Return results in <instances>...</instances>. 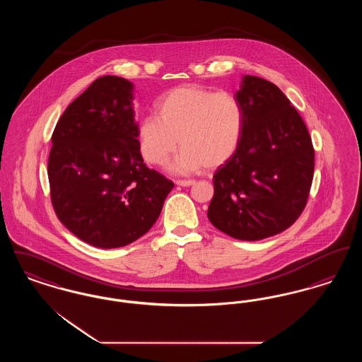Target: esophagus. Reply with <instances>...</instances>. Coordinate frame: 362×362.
Listing matches in <instances>:
<instances>
[{
	"instance_id": "esophagus-1",
	"label": "esophagus",
	"mask_w": 362,
	"mask_h": 362,
	"mask_svg": "<svg viewBox=\"0 0 362 362\" xmlns=\"http://www.w3.org/2000/svg\"><path fill=\"white\" fill-rule=\"evenodd\" d=\"M175 183L177 186H182V187H189V186L195 185V180H192V179H189V180H176Z\"/></svg>"
}]
</instances>
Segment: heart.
Returning a JSON list of instances; mask_svg holds the SVG:
<instances>
[{
  "label": "heart",
  "mask_w": 362,
  "mask_h": 362,
  "mask_svg": "<svg viewBox=\"0 0 362 362\" xmlns=\"http://www.w3.org/2000/svg\"><path fill=\"white\" fill-rule=\"evenodd\" d=\"M244 129V110L229 92L198 86H176L156 103V115L138 126L139 149L152 165H164L177 148L171 170L189 173L211 170L236 153Z\"/></svg>",
  "instance_id": "heart-1"
}]
</instances>
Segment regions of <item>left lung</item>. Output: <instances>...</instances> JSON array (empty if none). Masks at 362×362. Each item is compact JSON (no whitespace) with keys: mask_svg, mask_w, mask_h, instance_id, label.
I'll return each instance as SVG.
<instances>
[{"mask_svg":"<svg viewBox=\"0 0 362 362\" xmlns=\"http://www.w3.org/2000/svg\"><path fill=\"white\" fill-rule=\"evenodd\" d=\"M244 110L236 153L213 176L207 218L239 240L288 229L310 195L315 151L307 126L284 92L257 76H243L235 95Z\"/></svg>","mask_w":362,"mask_h":362,"instance_id":"left-lung-1","label":"left lung"}]
</instances>
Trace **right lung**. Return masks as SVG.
I'll return each instance as SVG.
<instances>
[{
	"mask_svg": "<svg viewBox=\"0 0 362 362\" xmlns=\"http://www.w3.org/2000/svg\"><path fill=\"white\" fill-rule=\"evenodd\" d=\"M133 89L117 76L95 80L52 133L47 173L55 214L73 235L99 248L144 236L173 189L144 163Z\"/></svg>",
	"mask_w": 362,
	"mask_h": 362,
	"instance_id": "1",
	"label": "right lung"
}]
</instances>
